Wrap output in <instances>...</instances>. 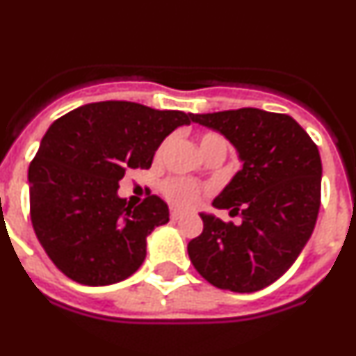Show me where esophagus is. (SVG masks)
<instances>
[{
  "mask_svg": "<svg viewBox=\"0 0 356 356\" xmlns=\"http://www.w3.org/2000/svg\"><path fill=\"white\" fill-rule=\"evenodd\" d=\"M182 216H184V214H182L181 211H177V209H172V211H170V219H172V221H177V219H181Z\"/></svg>",
  "mask_w": 356,
  "mask_h": 356,
  "instance_id": "esophagus-1",
  "label": "esophagus"
}]
</instances>
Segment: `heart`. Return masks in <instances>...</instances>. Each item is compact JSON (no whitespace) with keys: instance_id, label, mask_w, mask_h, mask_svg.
<instances>
[{"instance_id":"heart-1","label":"heart","mask_w":356,"mask_h":356,"mask_svg":"<svg viewBox=\"0 0 356 356\" xmlns=\"http://www.w3.org/2000/svg\"><path fill=\"white\" fill-rule=\"evenodd\" d=\"M170 142H172V137H168L167 140L159 145L158 152H156V156H158V158H161V154L165 152V149L170 145ZM200 149L204 154L209 151H223L225 154H227L228 142L223 135H219V133H214V131H209V133H204V135L200 137ZM161 191H163V195H165V198H167L170 204H174L175 207L189 209V207H195V205L200 202V198L207 193L209 188L207 186H202V184H197V182H193V181H189V179L175 177V179H168V181L163 182Z\"/></svg>"}]
</instances>
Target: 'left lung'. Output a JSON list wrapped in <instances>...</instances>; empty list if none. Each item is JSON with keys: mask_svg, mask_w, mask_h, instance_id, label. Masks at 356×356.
<instances>
[{"mask_svg": "<svg viewBox=\"0 0 356 356\" xmlns=\"http://www.w3.org/2000/svg\"><path fill=\"white\" fill-rule=\"evenodd\" d=\"M237 149L242 168L214 198L241 225L202 212L204 232L189 260L212 286L253 293L277 281L313 234L321 202V158L305 129L286 114L238 108L191 114Z\"/></svg>", "mask_w": 356, "mask_h": 356, "instance_id": "obj_1", "label": "left lung"}]
</instances>
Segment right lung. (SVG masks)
Returning <instances> with one entry per match:
<instances>
[{"instance_id": "right-lung-1", "label": "right lung", "mask_w": 356, "mask_h": 356, "mask_svg": "<svg viewBox=\"0 0 356 356\" xmlns=\"http://www.w3.org/2000/svg\"><path fill=\"white\" fill-rule=\"evenodd\" d=\"M189 122L191 114L133 102L89 103L52 122L29 165V212L66 277L105 286L144 264L147 235L168 223V205L149 195L133 207L119 181L129 168H151L165 137Z\"/></svg>"}]
</instances>
